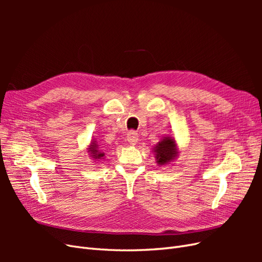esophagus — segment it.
<instances>
[{
	"label": "esophagus",
	"mask_w": 262,
	"mask_h": 262,
	"mask_svg": "<svg viewBox=\"0 0 262 262\" xmlns=\"http://www.w3.org/2000/svg\"><path fill=\"white\" fill-rule=\"evenodd\" d=\"M138 133L136 131H130L128 134H126V140H128V142L130 144L134 145L138 142Z\"/></svg>",
	"instance_id": "esophagus-1"
}]
</instances>
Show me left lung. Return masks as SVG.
<instances>
[{"instance_id": "obj_1", "label": "left lung", "mask_w": 262, "mask_h": 262, "mask_svg": "<svg viewBox=\"0 0 262 262\" xmlns=\"http://www.w3.org/2000/svg\"><path fill=\"white\" fill-rule=\"evenodd\" d=\"M153 152L155 154L156 163L160 166H166L173 162L177 158L179 150L176 144V141L172 137H164L154 146Z\"/></svg>"}]
</instances>
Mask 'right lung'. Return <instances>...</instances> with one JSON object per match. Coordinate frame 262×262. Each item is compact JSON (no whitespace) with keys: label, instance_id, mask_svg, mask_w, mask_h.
<instances>
[{"label":"right lung","instance_id":"1","mask_svg":"<svg viewBox=\"0 0 262 262\" xmlns=\"http://www.w3.org/2000/svg\"><path fill=\"white\" fill-rule=\"evenodd\" d=\"M87 153H89L90 157H92L95 162L105 160V153L102 152V149H100L96 141L91 142V144L87 147Z\"/></svg>","mask_w":262,"mask_h":262}]
</instances>
